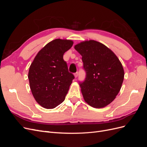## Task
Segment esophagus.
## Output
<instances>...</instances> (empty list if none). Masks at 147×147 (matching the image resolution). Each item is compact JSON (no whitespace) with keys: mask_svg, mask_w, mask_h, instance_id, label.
<instances>
[{"mask_svg":"<svg viewBox=\"0 0 147 147\" xmlns=\"http://www.w3.org/2000/svg\"><path fill=\"white\" fill-rule=\"evenodd\" d=\"M78 72H76V73H75V74H74L75 78H77V77H78Z\"/></svg>","mask_w":147,"mask_h":147,"instance_id":"obj_1","label":"esophagus"}]
</instances>
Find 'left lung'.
<instances>
[{
    "label": "left lung",
    "instance_id": "1",
    "mask_svg": "<svg viewBox=\"0 0 147 147\" xmlns=\"http://www.w3.org/2000/svg\"><path fill=\"white\" fill-rule=\"evenodd\" d=\"M82 56L86 78L80 83L83 99L94 108H103L118 95L124 80L121 62L104 44L93 40L74 46Z\"/></svg>",
    "mask_w": 147,
    "mask_h": 147
}]
</instances>
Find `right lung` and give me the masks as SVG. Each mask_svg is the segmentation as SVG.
<instances>
[{
    "mask_svg": "<svg viewBox=\"0 0 147 147\" xmlns=\"http://www.w3.org/2000/svg\"><path fill=\"white\" fill-rule=\"evenodd\" d=\"M73 44L71 40H53L38 52L30 65V90L43 108L54 109L65 100L74 76L69 72L63 55Z\"/></svg>",
    "mask_w": 147,
    "mask_h": 147,
    "instance_id": "add662e5",
    "label": "right lung"
}]
</instances>
